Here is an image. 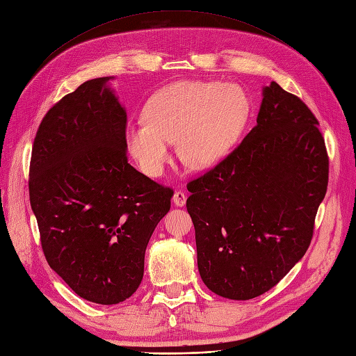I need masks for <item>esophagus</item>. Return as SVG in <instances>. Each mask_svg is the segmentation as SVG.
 Listing matches in <instances>:
<instances>
[{"instance_id":"obj_1","label":"esophagus","mask_w":356,"mask_h":356,"mask_svg":"<svg viewBox=\"0 0 356 356\" xmlns=\"http://www.w3.org/2000/svg\"><path fill=\"white\" fill-rule=\"evenodd\" d=\"M172 201L177 207H184L186 201H187V195L184 192H181V190H177V192L173 193Z\"/></svg>"}]
</instances>
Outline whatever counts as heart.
Here are the masks:
<instances>
[{
    "mask_svg": "<svg viewBox=\"0 0 356 356\" xmlns=\"http://www.w3.org/2000/svg\"><path fill=\"white\" fill-rule=\"evenodd\" d=\"M250 113L245 90L219 81H179L155 92L143 116L128 125L125 143L138 168L160 177L169 161V143L188 168L208 169L232 151Z\"/></svg>",
    "mask_w": 356,
    "mask_h": 356,
    "instance_id": "obj_1",
    "label": "heart"
}]
</instances>
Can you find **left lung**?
Here are the masks:
<instances>
[{"mask_svg":"<svg viewBox=\"0 0 356 356\" xmlns=\"http://www.w3.org/2000/svg\"><path fill=\"white\" fill-rule=\"evenodd\" d=\"M317 125L305 104L272 81L243 142L187 184L199 275L213 293L254 299L305 255L329 173Z\"/></svg>","mask_w":356,"mask_h":356,"instance_id":"8db88e82","label":"left lung"}]
</instances>
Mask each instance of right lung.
<instances>
[{
	"instance_id": "add662e5",
	"label": "right lung",
	"mask_w": 356,
	"mask_h": 356,
	"mask_svg": "<svg viewBox=\"0 0 356 356\" xmlns=\"http://www.w3.org/2000/svg\"><path fill=\"white\" fill-rule=\"evenodd\" d=\"M111 78L86 81L49 108L34 137L29 181L49 267L101 305L138 289L146 246L173 196L128 163L127 111Z\"/></svg>"
}]
</instances>
